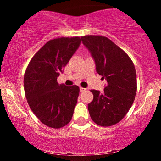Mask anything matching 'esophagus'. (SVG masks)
<instances>
[{
	"instance_id": "34e87169",
	"label": "esophagus",
	"mask_w": 161,
	"mask_h": 161,
	"mask_svg": "<svg viewBox=\"0 0 161 161\" xmlns=\"http://www.w3.org/2000/svg\"><path fill=\"white\" fill-rule=\"evenodd\" d=\"M86 90V88H82V87H80V88H79V91H80L81 93L83 92H85Z\"/></svg>"
}]
</instances>
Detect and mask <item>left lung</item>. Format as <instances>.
I'll list each match as a JSON object with an SVG mask.
<instances>
[{"instance_id":"left-lung-1","label":"left lung","mask_w":161,"mask_h":161,"mask_svg":"<svg viewBox=\"0 0 161 161\" xmlns=\"http://www.w3.org/2000/svg\"><path fill=\"white\" fill-rule=\"evenodd\" d=\"M96 66V71L108 82L104 92L91 90L93 101L88 105L92 119L101 126L115 125L131 108L137 90L133 63L120 47L107 37H81Z\"/></svg>"}]
</instances>
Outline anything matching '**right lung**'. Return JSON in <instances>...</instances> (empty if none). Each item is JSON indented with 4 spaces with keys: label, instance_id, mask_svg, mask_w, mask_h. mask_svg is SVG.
Returning <instances> with one entry per match:
<instances>
[{
    "label": "right lung",
    "instance_id": "obj_1",
    "mask_svg": "<svg viewBox=\"0 0 161 161\" xmlns=\"http://www.w3.org/2000/svg\"><path fill=\"white\" fill-rule=\"evenodd\" d=\"M80 43L79 37L49 41L34 55L25 72L28 104L38 119L51 128H61L73 117L79 88L59 85L57 79Z\"/></svg>",
    "mask_w": 161,
    "mask_h": 161
}]
</instances>
